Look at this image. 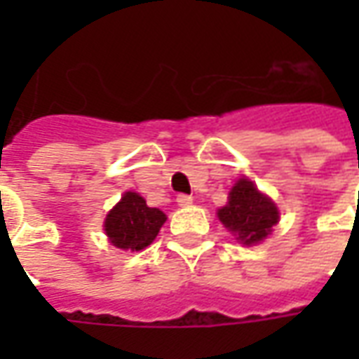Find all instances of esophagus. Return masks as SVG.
<instances>
[{
    "label": "esophagus",
    "mask_w": 359,
    "mask_h": 359,
    "mask_svg": "<svg viewBox=\"0 0 359 359\" xmlns=\"http://www.w3.org/2000/svg\"><path fill=\"white\" fill-rule=\"evenodd\" d=\"M177 203H179L180 208H187V205H190V203H192V196L179 194L177 196Z\"/></svg>",
    "instance_id": "obj_1"
}]
</instances>
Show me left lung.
<instances>
[{"instance_id":"1","label":"left lung","mask_w":359,"mask_h":359,"mask_svg":"<svg viewBox=\"0 0 359 359\" xmlns=\"http://www.w3.org/2000/svg\"><path fill=\"white\" fill-rule=\"evenodd\" d=\"M219 221L236 241L254 246L265 241L278 223V210L269 196L248 179H238L229 192V202L217 211Z\"/></svg>"}]
</instances>
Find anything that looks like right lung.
I'll return each instance as SVG.
<instances>
[{
  "instance_id": "add662e5",
  "label": "right lung",
  "mask_w": 359,
  "mask_h": 359,
  "mask_svg": "<svg viewBox=\"0 0 359 359\" xmlns=\"http://www.w3.org/2000/svg\"><path fill=\"white\" fill-rule=\"evenodd\" d=\"M165 221L167 215L163 211L149 208L140 194L125 192L121 202L107 213L103 231L113 246L140 252L156 241Z\"/></svg>"
}]
</instances>
